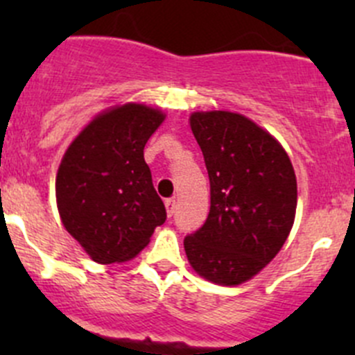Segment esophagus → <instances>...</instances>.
<instances>
[{
    "label": "esophagus",
    "instance_id": "esophagus-1",
    "mask_svg": "<svg viewBox=\"0 0 355 355\" xmlns=\"http://www.w3.org/2000/svg\"><path fill=\"white\" fill-rule=\"evenodd\" d=\"M164 207H166V213H168V216H173V213H175V207H177V202H175V198H170V199H166L164 200Z\"/></svg>",
    "mask_w": 355,
    "mask_h": 355
}]
</instances>
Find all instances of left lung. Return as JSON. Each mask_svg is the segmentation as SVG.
Masks as SVG:
<instances>
[{
  "label": "left lung",
  "mask_w": 355,
  "mask_h": 355,
  "mask_svg": "<svg viewBox=\"0 0 355 355\" xmlns=\"http://www.w3.org/2000/svg\"><path fill=\"white\" fill-rule=\"evenodd\" d=\"M211 187L202 227L184 239L189 263L206 280L239 285L259 273L287 241L297 180L285 149L242 114L191 116Z\"/></svg>",
  "instance_id": "8db88e82"
}]
</instances>
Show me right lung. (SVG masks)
I'll return each instance as SVG.
<instances>
[{
  "label": "right lung",
  "mask_w": 355,
  "mask_h": 355,
  "mask_svg": "<svg viewBox=\"0 0 355 355\" xmlns=\"http://www.w3.org/2000/svg\"><path fill=\"white\" fill-rule=\"evenodd\" d=\"M163 120L149 106H118L96 116L63 156L56 175L60 216L98 263L135 257L166 220L144 161L146 142Z\"/></svg>",
  "instance_id": "right-lung-1"
}]
</instances>
